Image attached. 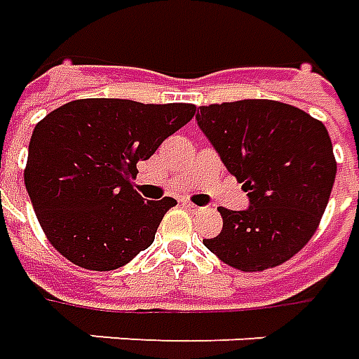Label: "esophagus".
I'll use <instances>...</instances> for the list:
<instances>
[{"label":"esophagus","mask_w":359,"mask_h":359,"mask_svg":"<svg viewBox=\"0 0 359 359\" xmlns=\"http://www.w3.org/2000/svg\"><path fill=\"white\" fill-rule=\"evenodd\" d=\"M184 207L187 208V210H191V212H201V210H203V207H197V205H193V203H189V201H185Z\"/></svg>","instance_id":"1"}]
</instances>
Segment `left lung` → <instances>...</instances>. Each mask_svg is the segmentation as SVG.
I'll use <instances>...</instances> for the list:
<instances>
[{"instance_id": "left-lung-1", "label": "left lung", "mask_w": 359, "mask_h": 359, "mask_svg": "<svg viewBox=\"0 0 359 359\" xmlns=\"http://www.w3.org/2000/svg\"><path fill=\"white\" fill-rule=\"evenodd\" d=\"M195 119L249 199L245 210L218 208L224 224L205 248L245 273L288 261L311 240L332 191L327 127L276 100L201 106Z\"/></svg>"}]
</instances>
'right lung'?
I'll list each match as a JSON object with an SVG mask.
<instances>
[{
  "label": "right lung",
  "mask_w": 359,
  "mask_h": 359,
  "mask_svg": "<svg viewBox=\"0 0 359 359\" xmlns=\"http://www.w3.org/2000/svg\"><path fill=\"white\" fill-rule=\"evenodd\" d=\"M195 116L193 104L73 100L32 131L25 185L42 230L71 263L114 271L151 248L175 199L133 189L137 162Z\"/></svg>",
  "instance_id": "obj_1"
}]
</instances>
